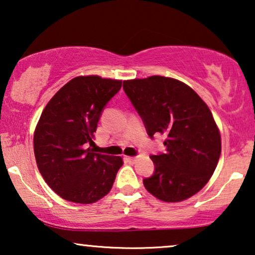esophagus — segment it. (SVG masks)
<instances>
[{"instance_id":"esophagus-1","label":"esophagus","mask_w":255,"mask_h":255,"mask_svg":"<svg viewBox=\"0 0 255 255\" xmlns=\"http://www.w3.org/2000/svg\"><path fill=\"white\" fill-rule=\"evenodd\" d=\"M125 159H127L128 162H132V163H134L138 160L137 156H127V158H125Z\"/></svg>"}]
</instances>
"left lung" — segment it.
Returning a JSON list of instances; mask_svg holds the SVG:
<instances>
[{
	"mask_svg": "<svg viewBox=\"0 0 255 255\" xmlns=\"http://www.w3.org/2000/svg\"><path fill=\"white\" fill-rule=\"evenodd\" d=\"M123 88L149 137L166 135L165 153L151 156L155 170L142 181L146 190L168 203L198 193L222 152L221 133L204 101L186 83L166 76L127 80Z\"/></svg>",
	"mask_w": 255,
	"mask_h": 255,
	"instance_id": "1",
	"label": "left lung"
}]
</instances>
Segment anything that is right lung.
Instances as JSON below:
<instances>
[{
  "mask_svg": "<svg viewBox=\"0 0 255 255\" xmlns=\"http://www.w3.org/2000/svg\"><path fill=\"white\" fill-rule=\"evenodd\" d=\"M121 87V80L76 76L41 113L33 134L37 166L45 182L66 201L95 203L113 188L123 160L88 145H94L103 108Z\"/></svg>",
  "mask_w": 255,
  "mask_h": 255,
  "instance_id": "add662e5",
  "label": "right lung"
}]
</instances>
